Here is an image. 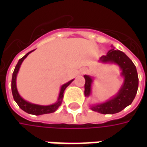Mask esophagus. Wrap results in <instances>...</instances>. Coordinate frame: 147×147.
<instances>
[{
	"mask_svg": "<svg viewBox=\"0 0 147 147\" xmlns=\"http://www.w3.org/2000/svg\"><path fill=\"white\" fill-rule=\"evenodd\" d=\"M86 71H87L86 70V68H83V69H81V70H80V72H81V74H83V73H85Z\"/></svg>",
	"mask_w": 147,
	"mask_h": 147,
	"instance_id": "34e87169",
	"label": "esophagus"
}]
</instances>
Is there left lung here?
<instances>
[{"instance_id":"left-lung-1","label":"left lung","mask_w":147,"mask_h":147,"mask_svg":"<svg viewBox=\"0 0 147 147\" xmlns=\"http://www.w3.org/2000/svg\"><path fill=\"white\" fill-rule=\"evenodd\" d=\"M98 61L102 64L117 65L120 69V76L123 80L115 95L104 102L93 104L90 105V109L102 114L117 113L131 105L136 95L139 87V77L136 65L124 53L114 49L109 50L107 55L100 57ZM84 78L86 80L84 94L85 97L89 98L92 93L94 77L84 75Z\"/></svg>"}]
</instances>
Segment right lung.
I'll return each instance as SVG.
<instances>
[{
  "label": "right lung",
  "mask_w": 147,
  "mask_h": 147,
  "mask_svg": "<svg viewBox=\"0 0 147 147\" xmlns=\"http://www.w3.org/2000/svg\"><path fill=\"white\" fill-rule=\"evenodd\" d=\"M27 53V54L25 55L24 57L21 58L18 61L16 66L15 67L14 71L12 74V79H11V92H12V95H13V98H14L15 102L17 103V105H19V107L24 110V112H26L27 113L29 114H33V115H42V114H47V113H54L57 110L58 108L61 106L63 98H64V92L65 89L67 88V86H69L71 83L74 80H71L70 81H68L67 83H64L62 86H61V89H60V93H59V96H58V98L57 100V102L52 104V105H38V104H34L30 102H27L25 99H24L20 96V94H19V91L17 90V86H16V78H17V75L20 66L23 61L25 60V58L27 57L28 55L30 54L31 52Z\"/></svg>",
  "instance_id": "add662e5"
}]
</instances>
